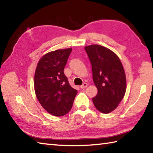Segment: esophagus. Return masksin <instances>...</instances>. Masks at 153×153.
Masks as SVG:
<instances>
[{"instance_id": "obj_1", "label": "esophagus", "mask_w": 153, "mask_h": 153, "mask_svg": "<svg viewBox=\"0 0 153 153\" xmlns=\"http://www.w3.org/2000/svg\"><path fill=\"white\" fill-rule=\"evenodd\" d=\"M87 86H88V84H87V83H86V82H84V84H83L82 85H81V86H80V88H81L82 89H84V88H86Z\"/></svg>"}]
</instances>
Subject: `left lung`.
I'll return each instance as SVG.
<instances>
[{
	"label": "left lung",
	"instance_id": "8db88e82",
	"mask_svg": "<svg viewBox=\"0 0 153 153\" xmlns=\"http://www.w3.org/2000/svg\"><path fill=\"white\" fill-rule=\"evenodd\" d=\"M92 65L93 81L98 89L92 101L96 108L107 114L115 110L126 91L125 71L118 56L107 48L94 45L85 47Z\"/></svg>",
	"mask_w": 153,
	"mask_h": 153
}]
</instances>
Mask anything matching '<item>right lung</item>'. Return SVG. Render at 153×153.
Listing matches in <instances>:
<instances>
[{"mask_svg":"<svg viewBox=\"0 0 153 153\" xmlns=\"http://www.w3.org/2000/svg\"><path fill=\"white\" fill-rule=\"evenodd\" d=\"M72 48L50 52L40 59L34 76L36 97L43 108L60 117L71 109L77 93L64 74V68Z\"/></svg>","mask_w":153,"mask_h":153,"instance_id":"1","label":"right lung"}]
</instances>
